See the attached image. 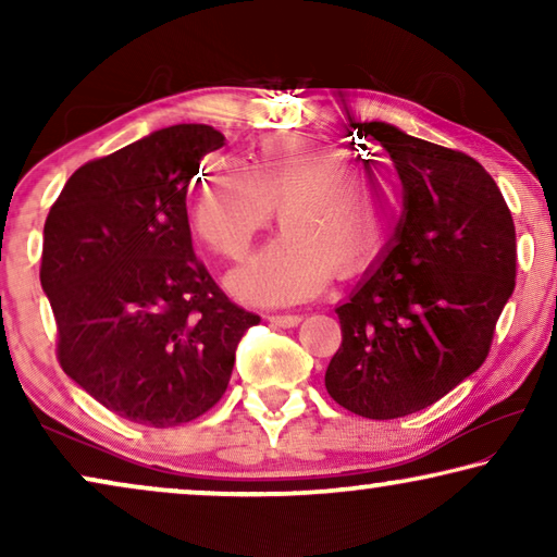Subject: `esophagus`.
I'll return each instance as SVG.
<instances>
[{"instance_id":"obj_1","label":"esophagus","mask_w":557,"mask_h":557,"mask_svg":"<svg viewBox=\"0 0 557 557\" xmlns=\"http://www.w3.org/2000/svg\"><path fill=\"white\" fill-rule=\"evenodd\" d=\"M301 314H273L271 317V322L276 324V326H296L301 322Z\"/></svg>"}]
</instances>
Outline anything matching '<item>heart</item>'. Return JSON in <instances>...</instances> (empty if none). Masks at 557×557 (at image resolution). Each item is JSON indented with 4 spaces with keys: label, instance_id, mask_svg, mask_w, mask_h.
I'll return each mask as SVG.
<instances>
[{
    "label": "heart",
    "instance_id": "heart-1",
    "mask_svg": "<svg viewBox=\"0 0 557 557\" xmlns=\"http://www.w3.org/2000/svg\"><path fill=\"white\" fill-rule=\"evenodd\" d=\"M352 159V149L330 136L273 134L243 166L218 159L205 170L193 227L212 253L246 256L278 205L284 233L231 278L243 299H301L332 271L355 276L385 253L403 215L400 180L387 166Z\"/></svg>",
    "mask_w": 557,
    "mask_h": 557
}]
</instances>
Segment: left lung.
I'll use <instances>...</instances> for the list:
<instances>
[{
  "label": "left lung",
  "mask_w": 557,
  "mask_h": 557,
  "mask_svg": "<svg viewBox=\"0 0 557 557\" xmlns=\"http://www.w3.org/2000/svg\"><path fill=\"white\" fill-rule=\"evenodd\" d=\"M352 126L391 154L403 218L385 253L334 309L342 345L324 385L342 408L391 421L433 406L482 368L515 292V223L476 159L385 121Z\"/></svg>",
  "instance_id": "obj_1"
}]
</instances>
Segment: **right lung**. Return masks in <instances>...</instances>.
Returning a JSON list of instances; mask_svg holds the SVG:
<instances>
[{"instance_id":"obj_1","label":"right lung","mask_w":557,"mask_h":557,"mask_svg":"<svg viewBox=\"0 0 557 557\" xmlns=\"http://www.w3.org/2000/svg\"><path fill=\"white\" fill-rule=\"evenodd\" d=\"M225 136L177 124L73 172L45 220L40 284L65 375L132 423L195 421L261 322L197 261L187 187Z\"/></svg>"}]
</instances>
